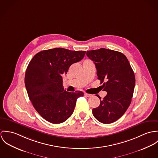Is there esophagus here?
I'll return each mask as SVG.
<instances>
[{
  "mask_svg": "<svg viewBox=\"0 0 158 158\" xmlns=\"http://www.w3.org/2000/svg\"><path fill=\"white\" fill-rule=\"evenodd\" d=\"M84 94H85V96H87V97H91V96H92V94H88L87 93H84Z\"/></svg>",
  "mask_w": 158,
  "mask_h": 158,
  "instance_id": "34e87169",
  "label": "esophagus"
}]
</instances>
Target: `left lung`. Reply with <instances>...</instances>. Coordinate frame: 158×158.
Here are the masks:
<instances>
[{"label":"left lung","mask_w":158,"mask_h":158,"mask_svg":"<svg viewBox=\"0 0 158 158\" xmlns=\"http://www.w3.org/2000/svg\"><path fill=\"white\" fill-rule=\"evenodd\" d=\"M94 62L98 79L107 94L101 100L100 105L93 108L94 118L103 123L118 120L131 104L135 86V76L126 56L121 52L100 48L87 52Z\"/></svg>","instance_id":"left-lung-1"}]
</instances>
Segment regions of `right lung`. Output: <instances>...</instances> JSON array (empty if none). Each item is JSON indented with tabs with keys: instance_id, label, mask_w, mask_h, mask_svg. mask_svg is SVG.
I'll list each match as a JSON object with an SVG mask.
<instances>
[{
	"instance_id": "obj_1",
	"label": "right lung",
	"mask_w": 158,
	"mask_h": 158,
	"mask_svg": "<svg viewBox=\"0 0 158 158\" xmlns=\"http://www.w3.org/2000/svg\"><path fill=\"white\" fill-rule=\"evenodd\" d=\"M85 51L56 48L37 53L30 62L25 76L28 97L37 113L46 121L60 123L73 113L77 99L84 93L64 89L62 74L71 65L81 60Z\"/></svg>"
}]
</instances>
